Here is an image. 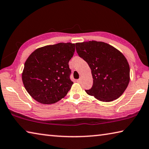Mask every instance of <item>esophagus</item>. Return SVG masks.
Masks as SVG:
<instances>
[{"label": "esophagus", "instance_id": "esophagus-1", "mask_svg": "<svg viewBox=\"0 0 149 149\" xmlns=\"http://www.w3.org/2000/svg\"><path fill=\"white\" fill-rule=\"evenodd\" d=\"M77 82H81V78H80L79 79L77 80Z\"/></svg>", "mask_w": 149, "mask_h": 149}]
</instances>
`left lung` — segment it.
Instances as JSON below:
<instances>
[{
	"label": "left lung",
	"instance_id": "left-lung-1",
	"mask_svg": "<svg viewBox=\"0 0 149 149\" xmlns=\"http://www.w3.org/2000/svg\"><path fill=\"white\" fill-rule=\"evenodd\" d=\"M76 50L91 70L93 84L86 90L87 93L103 102H111L121 96L130 81V67L125 56L101 41L77 43Z\"/></svg>",
	"mask_w": 149,
	"mask_h": 149
}]
</instances>
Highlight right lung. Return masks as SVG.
<instances>
[{
  "mask_svg": "<svg viewBox=\"0 0 149 149\" xmlns=\"http://www.w3.org/2000/svg\"><path fill=\"white\" fill-rule=\"evenodd\" d=\"M75 44L60 43L34 50L25 61L22 80L27 92L41 104L57 102L67 94L73 82L69 61Z\"/></svg>",
  "mask_w": 149,
  "mask_h": 149,
  "instance_id": "obj_1",
  "label": "right lung"
}]
</instances>
